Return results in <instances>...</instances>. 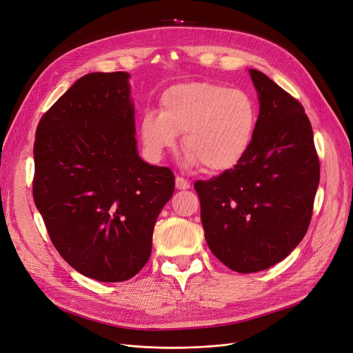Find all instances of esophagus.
<instances>
[{
    "label": "esophagus",
    "instance_id": "1",
    "mask_svg": "<svg viewBox=\"0 0 353 353\" xmlns=\"http://www.w3.org/2000/svg\"><path fill=\"white\" fill-rule=\"evenodd\" d=\"M176 188H177L179 190H188V189L190 188V183H189L186 179H183V177L177 176V177H176Z\"/></svg>",
    "mask_w": 353,
    "mask_h": 353
}]
</instances>
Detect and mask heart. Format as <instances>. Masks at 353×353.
I'll list each match as a JSON object with an SVG mask.
<instances>
[{
    "mask_svg": "<svg viewBox=\"0 0 353 353\" xmlns=\"http://www.w3.org/2000/svg\"><path fill=\"white\" fill-rule=\"evenodd\" d=\"M257 114L242 90L210 83H181L167 88L160 113L141 120V139L153 157H161L183 134V150L192 164L225 172L242 160L256 133Z\"/></svg>",
    "mask_w": 353,
    "mask_h": 353,
    "instance_id": "1",
    "label": "heart"
}]
</instances>
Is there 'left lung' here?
Here are the masks:
<instances>
[{
	"instance_id": "obj_1",
	"label": "left lung",
	"mask_w": 353,
	"mask_h": 353,
	"mask_svg": "<svg viewBox=\"0 0 353 353\" xmlns=\"http://www.w3.org/2000/svg\"><path fill=\"white\" fill-rule=\"evenodd\" d=\"M249 72L261 103L249 152L233 169L194 183L206 242L239 273L269 269L301 243L321 174L303 105L266 74Z\"/></svg>"
}]
</instances>
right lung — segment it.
Wrapping results in <instances>:
<instances>
[{
  "instance_id": "obj_1",
  "label": "right lung",
  "mask_w": 353,
  "mask_h": 353,
  "mask_svg": "<svg viewBox=\"0 0 353 353\" xmlns=\"http://www.w3.org/2000/svg\"><path fill=\"white\" fill-rule=\"evenodd\" d=\"M128 77L85 74L35 132V206L64 261L99 282H123L144 268L174 192L169 167L139 157Z\"/></svg>"
}]
</instances>
